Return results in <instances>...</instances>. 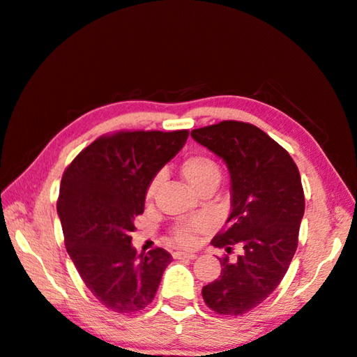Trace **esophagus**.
Here are the masks:
<instances>
[{
	"mask_svg": "<svg viewBox=\"0 0 357 357\" xmlns=\"http://www.w3.org/2000/svg\"><path fill=\"white\" fill-rule=\"evenodd\" d=\"M174 258H176V259H194V258H197V253H194V252H174Z\"/></svg>",
	"mask_w": 357,
	"mask_h": 357,
	"instance_id": "1",
	"label": "esophagus"
}]
</instances>
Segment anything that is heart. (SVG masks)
<instances>
[{
	"label": "heart",
	"mask_w": 357,
	"mask_h": 357,
	"mask_svg": "<svg viewBox=\"0 0 357 357\" xmlns=\"http://www.w3.org/2000/svg\"><path fill=\"white\" fill-rule=\"evenodd\" d=\"M180 174L188 183V186L192 188L194 191L204 183H208V181H219L220 178V169L218 163L206 155H191L185 158V161L180 166ZM158 185L160 177H155L151 181L149 188H147V199H151L153 194H155ZM200 228V222L178 225L172 233L174 239H176V242L180 245H192L194 241H196V233Z\"/></svg>",
	"instance_id": "heart-1"
}]
</instances>
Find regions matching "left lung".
Returning a JSON list of instances; mask_svg holds the SVG:
<instances>
[{
    "label": "left lung",
    "instance_id": "left-lung-1",
    "mask_svg": "<svg viewBox=\"0 0 357 357\" xmlns=\"http://www.w3.org/2000/svg\"><path fill=\"white\" fill-rule=\"evenodd\" d=\"M199 144L222 158L230 174L231 211L224 233L211 241L236 261L219 258L220 275L202 297L214 312L241 315L262 303L283 280L297 250L305 196L297 165L258 127L222 121L191 132Z\"/></svg>",
    "mask_w": 357,
    "mask_h": 357
}]
</instances>
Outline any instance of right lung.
<instances>
[{"instance_id": "right-lung-1", "label": "right lung", "mask_w": 357, "mask_h": 357, "mask_svg": "<svg viewBox=\"0 0 357 357\" xmlns=\"http://www.w3.org/2000/svg\"><path fill=\"white\" fill-rule=\"evenodd\" d=\"M186 139L188 130L119 132L91 143L63 172L57 214L66 252L85 286L112 311L144 309L172 261L163 248L138 255L130 233L151 181Z\"/></svg>"}]
</instances>
